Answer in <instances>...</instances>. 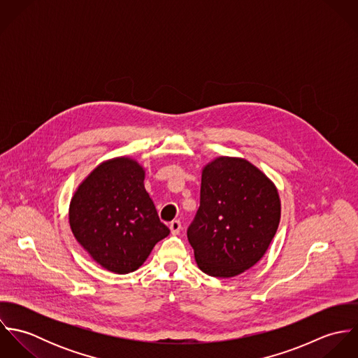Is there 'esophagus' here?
<instances>
[{
	"mask_svg": "<svg viewBox=\"0 0 358 358\" xmlns=\"http://www.w3.org/2000/svg\"><path fill=\"white\" fill-rule=\"evenodd\" d=\"M169 229H171V233H172L173 236H176V234H179V231H180V229H182V223H180L179 220H172V222L169 223Z\"/></svg>",
	"mask_w": 358,
	"mask_h": 358,
	"instance_id": "esophagus-1",
	"label": "esophagus"
}]
</instances>
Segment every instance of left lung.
I'll list each match as a JSON object with an SVG mask.
<instances>
[{
    "label": "left lung",
    "mask_w": 358,
    "mask_h": 358,
    "mask_svg": "<svg viewBox=\"0 0 358 358\" xmlns=\"http://www.w3.org/2000/svg\"><path fill=\"white\" fill-rule=\"evenodd\" d=\"M280 213L275 186L255 165L213 159L203 169L200 206L187 229L199 267L219 278L248 270L267 251Z\"/></svg>",
    "instance_id": "8db88e82"
}]
</instances>
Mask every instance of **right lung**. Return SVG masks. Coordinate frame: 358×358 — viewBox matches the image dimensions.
Instances as JSON below:
<instances>
[{
    "label": "right lung",
    "instance_id": "add662e5",
    "mask_svg": "<svg viewBox=\"0 0 358 358\" xmlns=\"http://www.w3.org/2000/svg\"><path fill=\"white\" fill-rule=\"evenodd\" d=\"M143 180L145 171L136 161L114 158L91 172L70 203L77 241L102 267L118 274L139 268L169 234Z\"/></svg>",
    "mask_w": 358,
    "mask_h": 358
}]
</instances>
